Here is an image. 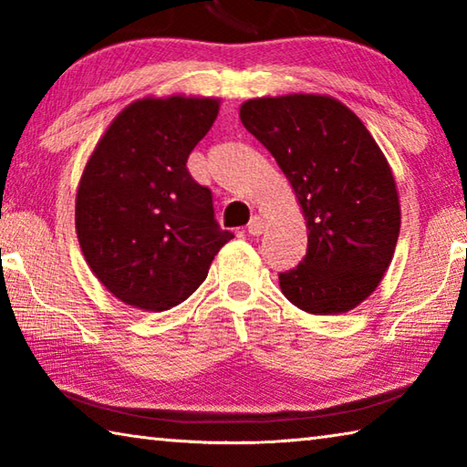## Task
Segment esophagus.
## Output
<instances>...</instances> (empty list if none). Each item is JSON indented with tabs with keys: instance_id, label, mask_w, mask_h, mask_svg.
I'll use <instances>...</instances> for the list:
<instances>
[{
	"instance_id": "obj_1",
	"label": "esophagus",
	"mask_w": 467,
	"mask_h": 467,
	"mask_svg": "<svg viewBox=\"0 0 467 467\" xmlns=\"http://www.w3.org/2000/svg\"><path fill=\"white\" fill-rule=\"evenodd\" d=\"M245 230H248L250 235H260L264 232V222H262L258 215H254L250 219V223H248V227H245Z\"/></svg>"
}]
</instances>
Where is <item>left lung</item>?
Segmentation results:
<instances>
[{
	"instance_id": "8db88e82",
	"label": "left lung",
	"mask_w": 467,
	"mask_h": 467,
	"mask_svg": "<svg viewBox=\"0 0 467 467\" xmlns=\"http://www.w3.org/2000/svg\"><path fill=\"white\" fill-rule=\"evenodd\" d=\"M244 128L275 156L301 203L309 240L283 295L313 315H337L370 296L400 232L397 182L354 111L327 95L260 97L240 108Z\"/></svg>"
}]
</instances>
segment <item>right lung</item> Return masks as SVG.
<instances>
[{"label":"right lung","mask_w":467,"mask_h":467,"mask_svg":"<svg viewBox=\"0 0 467 467\" xmlns=\"http://www.w3.org/2000/svg\"><path fill=\"white\" fill-rule=\"evenodd\" d=\"M219 99H138L111 121L77 191L83 256L113 296L166 311L195 293L232 240L213 197L191 177L189 154L213 126Z\"/></svg>","instance_id":"1"}]
</instances>
